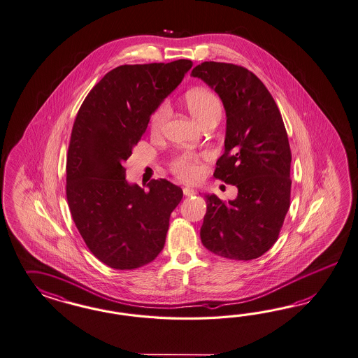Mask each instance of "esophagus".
<instances>
[{"label":"esophagus","mask_w":358,"mask_h":358,"mask_svg":"<svg viewBox=\"0 0 358 358\" xmlns=\"http://www.w3.org/2000/svg\"><path fill=\"white\" fill-rule=\"evenodd\" d=\"M182 192H184L185 196H192V195L195 194V190L192 189V187H184Z\"/></svg>","instance_id":"1"}]
</instances>
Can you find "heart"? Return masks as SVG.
Here are the masks:
<instances>
[{
    "label": "heart",
    "instance_id": "1",
    "mask_svg": "<svg viewBox=\"0 0 358 358\" xmlns=\"http://www.w3.org/2000/svg\"><path fill=\"white\" fill-rule=\"evenodd\" d=\"M185 105L193 118L201 124L214 117H220L222 114L220 99L207 89H193L187 92L185 96ZM168 113L169 106L166 102L155 110L151 118V130L153 134H159L162 131L168 118ZM174 171L185 181H195L201 174L199 160L192 155H182L176 160Z\"/></svg>",
    "mask_w": 358,
    "mask_h": 358
}]
</instances>
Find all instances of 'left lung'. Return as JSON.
Listing matches in <instances>:
<instances>
[{"label":"left lung","instance_id":"8db88e82","mask_svg":"<svg viewBox=\"0 0 358 358\" xmlns=\"http://www.w3.org/2000/svg\"><path fill=\"white\" fill-rule=\"evenodd\" d=\"M192 76L222 99L226 138L214 177L238 187L228 203L205 194L202 244L231 260L257 259L275 243L290 207L292 152L281 113L260 78L243 66L205 62Z\"/></svg>","mask_w":358,"mask_h":358}]
</instances>
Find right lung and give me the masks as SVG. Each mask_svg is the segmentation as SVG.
<instances>
[{"instance_id":"obj_1","label":"right lung","mask_w":358,"mask_h":358,"mask_svg":"<svg viewBox=\"0 0 358 358\" xmlns=\"http://www.w3.org/2000/svg\"><path fill=\"white\" fill-rule=\"evenodd\" d=\"M190 60L120 65L90 90L77 113L66 157V199L87 248L110 268L131 271L163 250L182 189L152 180L144 192L126 180L124 162Z\"/></svg>"}]
</instances>
